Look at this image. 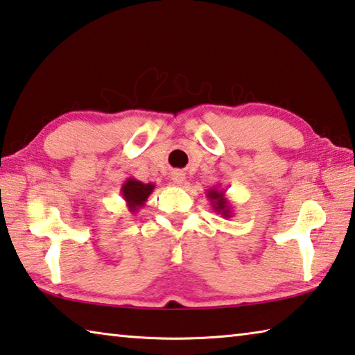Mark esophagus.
I'll return each mask as SVG.
<instances>
[{"label":"esophagus","mask_w":355,"mask_h":355,"mask_svg":"<svg viewBox=\"0 0 355 355\" xmlns=\"http://www.w3.org/2000/svg\"><path fill=\"white\" fill-rule=\"evenodd\" d=\"M184 180H186L184 172H182V171H173L172 172V182L175 183V184H178V186L183 184Z\"/></svg>","instance_id":"esophagus-1"}]
</instances>
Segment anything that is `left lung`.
Wrapping results in <instances>:
<instances>
[{"mask_svg":"<svg viewBox=\"0 0 355 355\" xmlns=\"http://www.w3.org/2000/svg\"><path fill=\"white\" fill-rule=\"evenodd\" d=\"M206 197L209 198L212 209H214L217 214H220L223 218L233 217V206L230 205L228 198L225 197V191L220 189V184L206 191Z\"/></svg>","mask_w":355,"mask_h":355,"instance_id":"1","label":"left lung"}]
</instances>
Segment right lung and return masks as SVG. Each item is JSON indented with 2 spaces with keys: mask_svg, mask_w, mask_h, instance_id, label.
<instances>
[{
  "mask_svg": "<svg viewBox=\"0 0 355 355\" xmlns=\"http://www.w3.org/2000/svg\"><path fill=\"white\" fill-rule=\"evenodd\" d=\"M155 189V184L153 183H143L137 178H127L124 184L121 188L122 198L125 200V205L130 212H138L143 208L147 198Z\"/></svg>",
  "mask_w": 355,
  "mask_h": 355,
  "instance_id": "1",
  "label": "right lung"
}]
</instances>
